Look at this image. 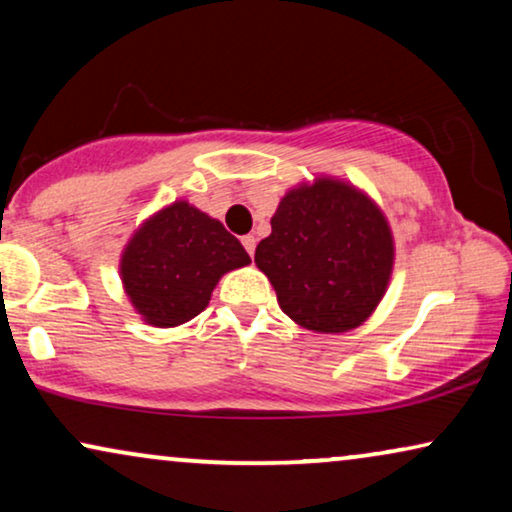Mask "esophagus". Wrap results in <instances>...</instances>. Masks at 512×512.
Instances as JSON below:
<instances>
[{"label": "esophagus", "instance_id": "1", "mask_svg": "<svg viewBox=\"0 0 512 512\" xmlns=\"http://www.w3.org/2000/svg\"><path fill=\"white\" fill-rule=\"evenodd\" d=\"M242 244H244V249H247V254L254 258V251H256V237L254 235H244L242 237Z\"/></svg>", "mask_w": 512, "mask_h": 512}]
</instances>
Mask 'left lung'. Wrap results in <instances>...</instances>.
<instances>
[{
  "instance_id": "obj_1",
  "label": "left lung",
  "mask_w": 512,
  "mask_h": 512,
  "mask_svg": "<svg viewBox=\"0 0 512 512\" xmlns=\"http://www.w3.org/2000/svg\"><path fill=\"white\" fill-rule=\"evenodd\" d=\"M254 261L286 317L314 333L359 328L387 293L394 235L366 191L319 174L279 200Z\"/></svg>"
}]
</instances>
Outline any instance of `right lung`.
I'll return each mask as SVG.
<instances>
[{
    "label": "right lung",
    "mask_w": 512,
    "mask_h": 512,
    "mask_svg": "<svg viewBox=\"0 0 512 512\" xmlns=\"http://www.w3.org/2000/svg\"><path fill=\"white\" fill-rule=\"evenodd\" d=\"M251 258L221 221L174 200L125 244L118 272L130 305L149 326L186 324L205 310L219 279Z\"/></svg>",
    "instance_id": "add662e5"
}]
</instances>
